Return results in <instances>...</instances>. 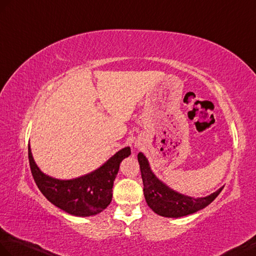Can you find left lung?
<instances>
[{
	"label": "left lung",
	"instance_id": "left-lung-1",
	"mask_svg": "<svg viewBox=\"0 0 256 256\" xmlns=\"http://www.w3.org/2000/svg\"><path fill=\"white\" fill-rule=\"evenodd\" d=\"M142 184H144V196L147 205L160 216L168 218H179L203 210L215 200L222 188L205 198H191L183 195L170 188L167 184L160 181L154 174L144 154L138 152Z\"/></svg>",
	"mask_w": 256,
	"mask_h": 256
}]
</instances>
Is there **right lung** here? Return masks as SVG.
<instances>
[{"label": "right lung", "mask_w": 256, "mask_h": 256, "mask_svg": "<svg viewBox=\"0 0 256 256\" xmlns=\"http://www.w3.org/2000/svg\"><path fill=\"white\" fill-rule=\"evenodd\" d=\"M130 155V148L124 147L90 174L70 180H60L44 174L39 169L28 145L29 164L41 193L60 210L78 217L96 215L106 208L111 203L112 188L120 164Z\"/></svg>", "instance_id": "1"}]
</instances>
